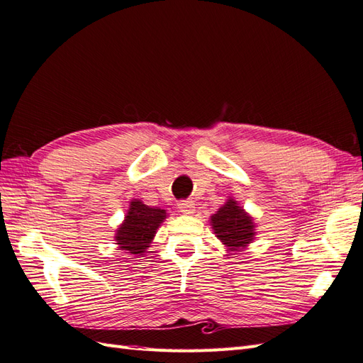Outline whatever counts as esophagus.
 Wrapping results in <instances>:
<instances>
[{
	"mask_svg": "<svg viewBox=\"0 0 363 363\" xmlns=\"http://www.w3.org/2000/svg\"><path fill=\"white\" fill-rule=\"evenodd\" d=\"M180 212L184 215H191L195 212V203L192 200H183L179 203Z\"/></svg>",
	"mask_w": 363,
	"mask_h": 363,
	"instance_id": "1",
	"label": "esophagus"
}]
</instances>
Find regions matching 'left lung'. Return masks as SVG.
<instances>
[{
    "mask_svg": "<svg viewBox=\"0 0 363 363\" xmlns=\"http://www.w3.org/2000/svg\"><path fill=\"white\" fill-rule=\"evenodd\" d=\"M211 225L216 238L230 251L244 250L256 235L252 218L233 199H228L211 216Z\"/></svg>",
    "mask_w": 363,
    "mask_h": 363,
    "instance_id": "obj_1",
    "label": "left lung"
}]
</instances>
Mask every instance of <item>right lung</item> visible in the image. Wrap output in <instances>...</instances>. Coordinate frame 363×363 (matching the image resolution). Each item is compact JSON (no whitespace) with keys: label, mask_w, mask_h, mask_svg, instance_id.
I'll use <instances>...</instances> for the list:
<instances>
[{"label":"right lung","mask_w":363,"mask_h":363,"mask_svg":"<svg viewBox=\"0 0 363 363\" xmlns=\"http://www.w3.org/2000/svg\"><path fill=\"white\" fill-rule=\"evenodd\" d=\"M164 218L167 212L163 208L150 207L140 200L131 201L124 223L115 235L119 250L127 251L131 256L144 255Z\"/></svg>","instance_id":"1"}]
</instances>
